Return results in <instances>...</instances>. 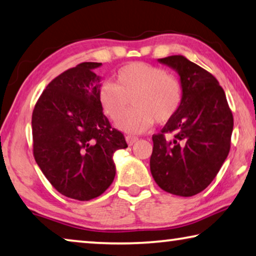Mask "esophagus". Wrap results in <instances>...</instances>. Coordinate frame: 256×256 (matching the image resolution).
<instances>
[{"mask_svg":"<svg viewBox=\"0 0 256 256\" xmlns=\"http://www.w3.org/2000/svg\"><path fill=\"white\" fill-rule=\"evenodd\" d=\"M138 140H139V139H138L136 136H126V142H128V146H133Z\"/></svg>","mask_w":256,"mask_h":256,"instance_id":"esophagus-1","label":"esophagus"}]
</instances>
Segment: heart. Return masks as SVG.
Returning <instances> with one entry per match:
<instances>
[{"mask_svg": "<svg viewBox=\"0 0 256 256\" xmlns=\"http://www.w3.org/2000/svg\"><path fill=\"white\" fill-rule=\"evenodd\" d=\"M116 83L104 82L98 92L104 115L117 122L129 104L135 106L118 123L126 133H141L158 124L168 123L179 110L182 85L176 76L144 62H131L117 70Z\"/></svg>", "mask_w": 256, "mask_h": 256, "instance_id": "obj_1", "label": "heart"}]
</instances>
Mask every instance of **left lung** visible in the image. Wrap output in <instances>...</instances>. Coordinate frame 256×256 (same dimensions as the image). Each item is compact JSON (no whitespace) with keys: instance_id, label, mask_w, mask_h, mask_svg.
<instances>
[{"instance_id":"left-lung-1","label":"left lung","mask_w":256,"mask_h":256,"mask_svg":"<svg viewBox=\"0 0 256 256\" xmlns=\"http://www.w3.org/2000/svg\"><path fill=\"white\" fill-rule=\"evenodd\" d=\"M180 76L182 102L179 110L152 136L150 172L166 192L190 197L202 192L228 157L234 117L218 80L184 58L158 59ZM166 132H174L172 140Z\"/></svg>"}]
</instances>
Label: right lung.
Wrapping results in <instances>:
<instances>
[{
    "label": "right lung",
    "instance_id": "right-lung-1",
    "mask_svg": "<svg viewBox=\"0 0 256 256\" xmlns=\"http://www.w3.org/2000/svg\"><path fill=\"white\" fill-rule=\"evenodd\" d=\"M100 62H82L48 83L32 116L34 157L64 196L90 200L104 194L116 174L112 156L128 147L104 115L98 92Z\"/></svg>",
    "mask_w": 256,
    "mask_h": 256
}]
</instances>
